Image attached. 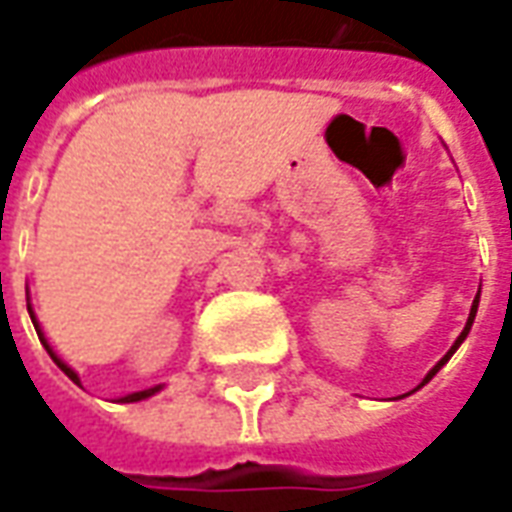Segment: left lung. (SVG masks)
<instances>
[{
    "label": "left lung",
    "instance_id": "left-lung-1",
    "mask_svg": "<svg viewBox=\"0 0 512 512\" xmlns=\"http://www.w3.org/2000/svg\"><path fill=\"white\" fill-rule=\"evenodd\" d=\"M477 305H480V293H477V296H474V305H471V313H468V321H466V327H463V332H460V335H457V341L452 343V349H449V352H446V355H443L441 360H438V363H435V366H432V371H430V374H427V377H424V382H421V385H427V382H430L432 377H435V374H438V371H441V366H446V360H449V357L455 355V352H457V346H460V343L466 341L468 330H471V324H474V316H477ZM421 385H418V388H421Z\"/></svg>",
    "mask_w": 512,
    "mask_h": 512
}]
</instances>
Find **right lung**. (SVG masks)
<instances>
[{
	"instance_id": "1",
	"label": "right lung",
	"mask_w": 512,
	"mask_h": 512,
	"mask_svg": "<svg viewBox=\"0 0 512 512\" xmlns=\"http://www.w3.org/2000/svg\"><path fill=\"white\" fill-rule=\"evenodd\" d=\"M27 310H30V305H27ZM30 318H32V324H35V332H38V338H41V343H44V346H46V352H49V357H52V360H55V363H57V368H60V371H63V374H66V377H69V380L74 382V385H80V377H77V371H74V368H71V366H66V363H63V360H60V357H57L55 352H52V346L46 343L44 332H41V327H38V321H35V316H32V310H30ZM160 388H163V385H155V388H146V391L127 393V396H121L119 402H141V399H149V396H155V393L160 391Z\"/></svg>"
}]
</instances>
